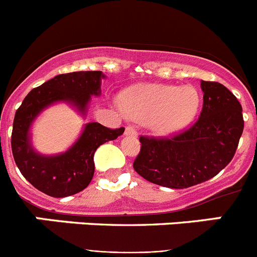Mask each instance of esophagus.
<instances>
[{
  "mask_svg": "<svg viewBox=\"0 0 257 257\" xmlns=\"http://www.w3.org/2000/svg\"><path fill=\"white\" fill-rule=\"evenodd\" d=\"M124 135H131V136H138V133L133 126H127L124 130Z\"/></svg>",
  "mask_w": 257,
  "mask_h": 257,
  "instance_id": "esophagus-1",
  "label": "esophagus"
}]
</instances>
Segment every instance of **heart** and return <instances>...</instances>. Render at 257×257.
I'll return each mask as SVG.
<instances>
[{
	"mask_svg": "<svg viewBox=\"0 0 257 257\" xmlns=\"http://www.w3.org/2000/svg\"><path fill=\"white\" fill-rule=\"evenodd\" d=\"M201 104L198 91L192 86L144 83L127 90L115 106L122 114L147 122L157 135H172L194 119Z\"/></svg>",
	"mask_w": 257,
	"mask_h": 257,
	"instance_id": "b5f03b06",
	"label": "heart"
}]
</instances>
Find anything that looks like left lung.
<instances>
[{
  "label": "left lung",
  "mask_w": 257,
  "mask_h": 257,
  "mask_svg": "<svg viewBox=\"0 0 257 257\" xmlns=\"http://www.w3.org/2000/svg\"><path fill=\"white\" fill-rule=\"evenodd\" d=\"M203 108L198 121L171 139L140 138L134 169L151 183L184 189L216 176L234 157L243 133L242 105L219 82L201 81Z\"/></svg>",
  "instance_id": "left-lung-1"
}]
</instances>
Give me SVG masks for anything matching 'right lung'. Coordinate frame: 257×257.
I'll use <instances>...</instances> for the list:
<instances>
[{"label": "right lung", "instance_id": "obj_1", "mask_svg": "<svg viewBox=\"0 0 257 257\" xmlns=\"http://www.w3.org/2000/svg\"><path fill=\"white\" fill-rule=\"evenodd\" d=\"M104 78L100 70L59 74L33 88L15 113L11 135L14 160L23 176L47 196L63 198L85 189L94 176L96 149L117 139L124 128L110 130L97 122H88L67 151L47 156L32 144V124L45 109L58 103L68 104L85 118L91 96H100Z\"/></svg>", "mask_w": 257, "mask_h": 257}]
</instances>
